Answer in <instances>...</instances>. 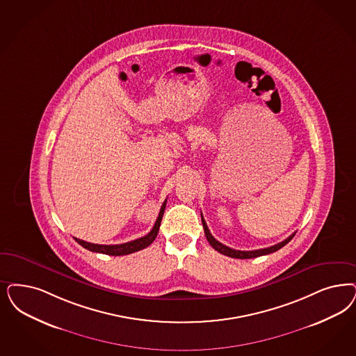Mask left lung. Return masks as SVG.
<instances>
[{"label":"left lung","mask_w":356,"mask_h":356,"mask_svg":"<svg viewBox=\"0 0 356 356\" xmlns=\"http://www.w3.org/2000/svg\"><path fill=\"white\" fill-rule=\"evenodd\" d=\"M201 221H202V226H204L205 236H207V239H208V242L210 243V245H211L214 250H217L218 252L223 254V255L235 259L258 258V257H261V255H268V254H272V252H275V251L280 250L282 247L286 245V243L293 238L294 234H292L291 236H288L285 241H282L280 243H277V245H270V247H267V248H260V250H254V251H241V250H234V248H230V247H227V245H222L221 242H218V241H217V239L210 234V232H209L208 225H207V222L204 220L202 214H201Z\"/></svg>","instance_id":"8db88e82"}]
</instances>
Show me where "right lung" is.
<instances>
[{
	"instance_id": "obj_1",
	"label": "right lung",
	"mask_w": 356,
	"mask_h": 356,
	"mask_svg": "<svg viewBox=\"0 0 356 356\" xmlns=\"http://www.w3.org/2000/svg\"><path fill=\"white\" fill-rule=\"evenodd\" d=\"M165 204H167V200L163 202V205L160 208L159 216L156 218V222H155L152 230L147 235L142 236V238H138L135 241L127 242V243H122V245H96V243H89V242L77 239V238H74V241L79 245H83L86 250L92 251V252H99V254H106V255H113V257L129 255V254H133V252H136L139 250H143V248H146V247H148L155 241L156 235L159 233L160 222H161L163 214H164Z\"/></svg>"
}]
</instances>
